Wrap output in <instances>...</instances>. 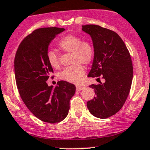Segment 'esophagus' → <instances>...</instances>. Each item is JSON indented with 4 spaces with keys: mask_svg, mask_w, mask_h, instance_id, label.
<instances>
[{
    "mask_svg": "<svg viewBox=\"0 0 150 150\" xmlns=\"http://www.w3.org/2000/svg\"><path fill=\"white\" fill-rule=\"evenodd\" d=\"M84 88H84V87H83V86H79V85L76 86V90H77V91H81V90H83Z\"/></svg>",
    "mask_w": 150,
    "mask_h": 150,
    "instance_id": "34e87169",
    "label": "esophagus"
}]
</instances>
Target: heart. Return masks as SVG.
Returning <instances> with one entry per match:
<instances>
[{
    "label": "heart",
    "instance_id": "b5f03b06",
    "mask_svg": "<svg viewBox=\"0 0 150 150\" xmlns=\"http://www.w3.org/2000/svg\"><path fill=\"white\" fill-rule=\"evenodd\" d=\"M57 45L63 52H71L70 62L73 63L59 72L58 78L69 83H78L85 73V68L82 63L88 65L93 60L95 49L93 43L90 40H83L79 35L68 34L59 40ZM47 59L53 68L60 66L59 55L55 50L47 52Z\"/></svg>",
    "mask_w": 150,
    "mask_h": 150
}]
</instances>
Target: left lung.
Wrapping results in <instances>:
<instances>
[{
    "label": "left lung",
    "instance_id": "left-lung-1",
    "mask_svg": "<svg viewBox=\"0 0 150 150\" xmlns=\"http://www.w3.org/2000/svg\"><path fill=\"white\" fill-rule=\"evenodd\" d=\"M93 42L95 55L88 77L105 79L104 83L90 85L96 96L87 103L89 111L101 119L110 117L122 108L133 78L130 54L119 35L98 25H82Z\"/></svg>",
    "mask_w": 150,
    "mask_h": 150
}]
</instances>
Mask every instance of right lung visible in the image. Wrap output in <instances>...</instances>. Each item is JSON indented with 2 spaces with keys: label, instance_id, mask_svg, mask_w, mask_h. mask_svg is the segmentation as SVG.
Masks as SVG:
<instances>
[{
  "label": "right lung",
  "instance_id": "add662e5",
  "mask_svg": "<svg viewBox=\"0 0 150 150\" xmlns=\"http://www.w3.org/2000/svg\"><path fill=\"white\" fill-rule=\"evenodd\" d=\"M64 30L56 27L35 30L22 40L15 56V77L21 99L36 117L48 123L66 117L75 93V86L68 82H57L55 88L46 83L53 72L47 59L48 45Z\"/></svg>",
  "mask_w": 150,
  "mask_h": 150
}]
</instances>
